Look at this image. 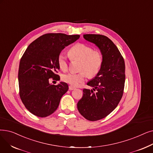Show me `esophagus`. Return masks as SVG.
I'll return each instance as SVG.
<instances>
[{
	"instance_id": "1",
	"label": "esophagus",
	"mask_w": 153,
	"mask_h": 153,
	"mask_svg": "<svg viewBox=\"0 0 153 153\" xmlns=\"http://www.w3.org/2000/svg\"><path fill=\"white\" fill-rule=\"evenodd\" d=\"M69 90H74V89H76V88L72 85H69Z\"/></svg>"
}]
</instances>
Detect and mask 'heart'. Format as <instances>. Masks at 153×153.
I'll use <instances>...</instances> for the list:
<instances>
[{"instance_id":"1","label":"heart","mask_w":153,"mask_h":153,"mask_svg":"<svg viewBox=\"0 0 153 153\" xmlns=\"http://www.w3.org/2000/svg\"><path fill=\"white\" fill-rule=\"evenodd\" d=\"M69 56L73 61L78 60L79 64L77 73L69 72L62 76V80L72 86H77L83 83L86 78L94 77L98 74L103 64V56L100 51L94 50L91 46L84 43L73 45L69 51ZM58 65L62 71H66L69 68V62L66 55L61 52L58 56Z\"/></svg>"}]
</instances>
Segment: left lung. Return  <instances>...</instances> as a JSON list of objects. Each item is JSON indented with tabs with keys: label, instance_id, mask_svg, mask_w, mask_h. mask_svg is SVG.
Returning <instances> with one entry per match:
<instances>
[{
	"label": "left lung",
	"instance_id": "obj_1",
	"mask_svg": "<svg viewBox=\"0 0 153 153\" xmlns=\"http://www.w3.org/2000/svg\"><path fill=\"white\" fill-rule=\"evenodd\" d=\"M83 37L97 46L104 59L98 74L87 84L92 90L84 89L82 97L77 105L84 117L96 121L109 115L120 102L124 89L125 63L116 45L108 37L100 34Z\"/></svg>",
	"mask_w": 153,
	"mask_h": 153
}]
</instances>
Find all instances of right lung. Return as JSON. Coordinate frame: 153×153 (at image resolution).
<instances>
[{
    "label": "right lung",
    "mask_w": 153,
    "mask_h": 153,
    "mask_svg": "<svg viewBox=\"0 0 153 153\" xmlns=\"http://www.w3.org/2000/svg\"><path fill=\"white\" fill-rule=\"evenodd\" d=\"M80 36L48 33L38 37L25 50L19 68V96L25 108L37 117H47L57 109L68 91L67 83L52 85L49 79L59 80L58 56L66 46Z\"/></svg>",
    "instance_id": "obj_1"
}]
</instances>
